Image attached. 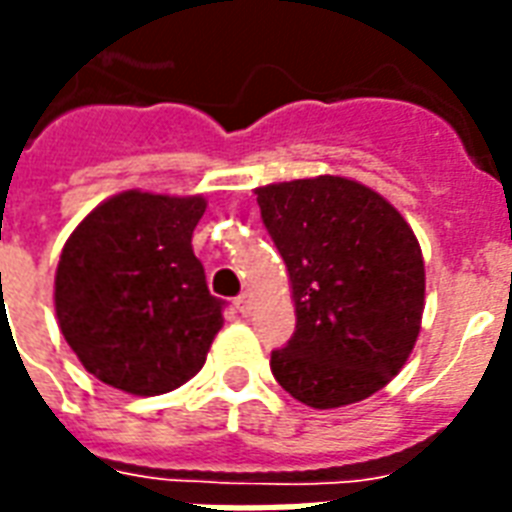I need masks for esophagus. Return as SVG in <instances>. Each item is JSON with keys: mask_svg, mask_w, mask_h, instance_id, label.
Returning <instances> with one entry per match:
<instances>
[{"mask_svg": "<svg viewBox=\"0 0 512 512\" xmlns=\"http://www.w3.org/2000/svg\"><path fill=\"white\" fill-rule=\"evenodd\" d=\"M236 309L241 314H244V317H246V314H252V295H249V293L238 295V298H236Z\"/></svg>", "mask_w": 512, "mask_h": 512, "instance_id": "34e87169", "label": "esophagus"}]
</instances>
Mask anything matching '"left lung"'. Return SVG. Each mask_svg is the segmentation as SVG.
Listing matches in <instances>:
<instances>
[{
  "label": "left lung",
  "mask_w": 512,
  "mask_h": 512,
  "mask_svg": "<svg viewBox=\"0 0 512 512\" xmlns=\"http://www.w3.org/2000/svg\"><path fill=\"white\" fill-rule=\"evenodd\" d=\"M255 195L295 301L293 339L271 352L276 382L314 410L369 399L418 342L426 271L412 227L374 189L342 176Z\"/></svg>",
  "instance_id": "left-lung-1"
}]
</instances>
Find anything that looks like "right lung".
<instances>
[{"label": "right lung", "mask_w": 512, "mask_h": 512, "mask_svg": "<svg viewBox=\"0 0 512 512\" xmlns=\"http://www.w3.org/2000/svg\"><path fill=\"white\" fill-rule=\"evenodd\" d=\"M206 198L127 189L94 208L59 257V328L83 369L132 396H160L203 369L222 328L192 252Z\"/></svg>", "instance_id": "right-lung-1"}]
</instances>
